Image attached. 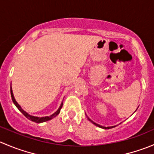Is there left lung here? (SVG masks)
Here are the masks:
<instances>
[{"label":"left lung","mask_w":154,"mask_h":154,"mask_svg":"<svg viewBox=\"0 0 154 154\" xmlns=\"http://www.w3.org/2000/svg\"><path fill=\"white\" fill-rule=\"evenodd\" d=\"M87 118H88V120H89V121L90 122H92V123H93V124H95V126H98V127H100V128H102V129H111V128H113V127H115V126H109V127H104V126H100V125H98V124H97V123H94L93 121H92V120H91L89 118V117H87Z\"/></svg>","instance_id":"1"}]
</instances>
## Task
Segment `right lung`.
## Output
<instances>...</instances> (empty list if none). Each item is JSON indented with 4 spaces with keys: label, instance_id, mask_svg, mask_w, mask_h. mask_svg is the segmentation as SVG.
I'll return each instance as SVG.
<instances>
[{
    "label": "right lung",
    "instance_id": "obj_1",
    "mask_svg": "<svg viewBox=\"0 0 154 154\" xmlns=\"http://www.w3.org/2000/svg\"><path fill=\"white\" fill-rule=\"evenodd\" d=\"M10 93H11V97H12V100H13V103H14L15 105L16 106V107H17L18 109H19V110H20L21 112H22V114L25 116L26 118H28V120H30L31 121H33L34 122V123H44V122H46V121H48V120H52V119H53L54 117H56V116H57L58 114H59V113H60V110L61 108L62 107V105H63V102H62V104H61L60 107H59V109H58L57 110H56V112H55L54 113H53L52 115H50V116H47V117H34V116H31V115L28 114L27 112H25V110H23V109L21 107V106L19 105V104L17 103V101H16V99H15L14 96H13V90H12V87L11 86H10Z\"/></svg>",
    "mask_w": 154,
    "mask_h": 154
}]
</instances>
